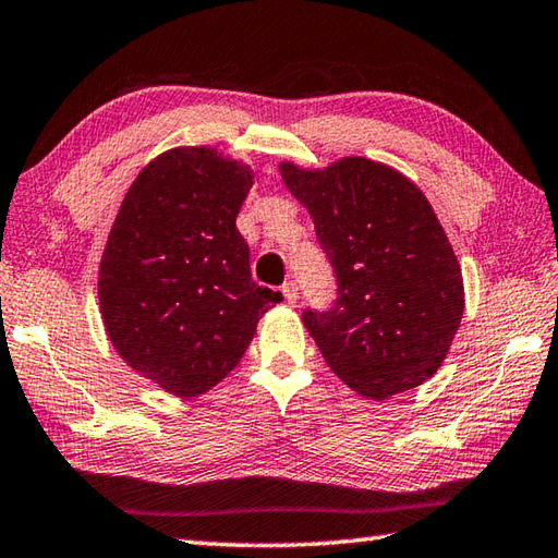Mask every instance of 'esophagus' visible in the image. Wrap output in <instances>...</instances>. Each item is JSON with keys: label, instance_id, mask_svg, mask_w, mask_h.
Here are the masks:
<instances>
[{"label": "esophagus", "instance_id": "1", "mask_svg": "<svg viewBox=\"0 0 558 558\" xmlns=\"http://www.w3.org/2000/svg\"><path fill=\"white\" fill-rule=\"evenodd\" d=\"M282 298H286L288 304H298L300 300V292H298V286H294L292 280H288L286 286H282Z\"/></svg>", "mask_w": 558, "mask_h": 558}]
</instances>
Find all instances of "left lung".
<instances>
[{
  "label": "left lung",
  "instance_id": "left-lung-1",
  "mask_svg": "<svg viewBox=\"0 0 558 558\" xmlns=\"http://www.w3.org/2000/svg\"><path fill=\"white\" fill-rule=\"evenodd\" d=\"M336 270L338 300L304 312L314 343L343 385L385 401L445 363L464 314L460 260L428 198L381 161L341 157L324 169L280 161Z\"/></svg>",
  "mask_w": 558,
  "mask_h": 558
}]
</instances>
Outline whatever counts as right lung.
<instances>
[{"mask_svg": "<svg viewBox=\"0 0 558 558\" xmlns=\"http://www.w3.org/2000/svg\"><path fill=\"white\" fill-rule=\"evenodd\" d=\"M254 169L217 147H173L130 183L98 266V310L116 353L169 395L193 399L239 365L280 292L251 280L236 215Z\"/></svg>", "mask_w": 558, "mask_h": 558, "instance_id": "1", "label": "right lung"}]
</instances>
